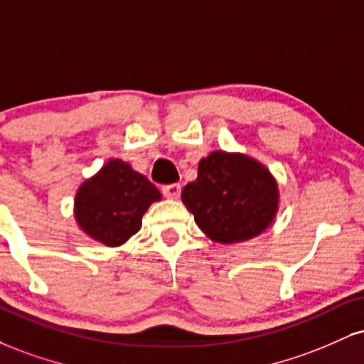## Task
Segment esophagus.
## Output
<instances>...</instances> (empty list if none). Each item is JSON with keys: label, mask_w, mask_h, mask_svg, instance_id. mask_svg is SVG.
Instances as JSON below:
<instances>
[{"label": "esophagus", "mask_w": 364, "mask_h": 364, "mask_svg": "<svg viewBox=\"0 0 364 364\" xmlns=\"http://www.w3.org/2000/svg\"><path fill=\"white\" fill-rule=\"evenodd\" d=\"M163 195L166 196V198H173V200L179 198V195H181V185L173 183V185L163 186Z\"/></svg>", "instance_id": "1"}]
</instances>
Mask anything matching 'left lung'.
Returning a JSON list of instances; mask_svg holds the SVG:
<instances>
[{"label": "left lung", "instance_id": "left-lung-1", "mask_svg": "<svg viewBox=\"0 0 364 364\" xmlns=\"http://www.w3.org/2000/svg\"><path fill=\"white\" fill-rule=\"evenodd\" d=\"M277 179L244 154L215 151L200 161L198 178L183 188L181 200L210 239L234 244L273 224L278 212Z\"/></svg>", "mask_w": 364, "mask_h": 364}]
</instances>
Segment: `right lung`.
I'll list each match as a JSON object with an SVG mask.
<instances>
[{"instance_id": "right-lung-1", "label": "right lung", "mask_w": 364, "mask_h": 364, "mask_svg": "<svg viewBox=\"0 0 364 364\" xmlns=\"http://www.w3.org/2000/svg\"><path fill=\"white\" fill-rule=\"evenodd\" d=\"M159 200V190L146 176L124 161L112 159L80 186L74 215L91 239L115 247L137 234L142 215Z\"/></svg>"}]
</instances>
